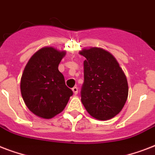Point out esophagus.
<instances>
[{"label": "esophagus", "instance_id": "obj_1", "mask_svg": "<svg viewBox=\"0 0 155 155\" xmlns=\"http://www.w3.org/2000/svg\"><path fill=\"white\" fill-rule=\"evenodd\" d=\"M72 92L75 95H77L78 94V87H72Z\"/></svg>", "mask_w": 155, "mask_h": 155}]
</instances>
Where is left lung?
Masks as SVG:
<instances>
[{"mask_svg": "<svg viewBox=\"0 0 155 155\" xmlns=\"http://www.w3.org/2000/svg\"><path fill=\"white\" fill-rule=\"evenodd\" d=\"M84 82L81 101L92 117L106 120L120 113L127 101L129 87L125 73L114 56L100 47L84 48Z\"/></svg>", "mask_w": 155, "mask_h": 155, "instance_id": "left-lung-1", "label": "left lung"}]
</instances>
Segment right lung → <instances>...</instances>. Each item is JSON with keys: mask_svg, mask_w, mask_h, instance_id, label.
I'll return each instance as SVG.
<instances>
[{"mask_svg": "<svg viewBox=\"0 0 155 155\" xmlns=\"http://www.w3.org/2000/svg\"><path fill=\"white\" fill-rule=\"evenodd\" d=\"M65 54V51L42 47L31 56L23 71L21 78L23 101L30 112L43 119L60 113L73 94L58 69Z\"/></svg>", "mask_w": 155, "mask_h": 155, "instance_id": "right-lung-1", "label": "right lung"}]
</instances>
